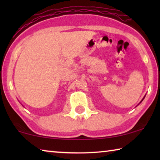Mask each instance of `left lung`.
<instances>
[{"mask_svg": "<svg viewBox=\"0 0 160 160\" xmlns=\"http://www.w3.org/2000/svg\"><path fill=\"white\" fill-rule=\"evenodd\" d=\"M145 97H143V99H142V100H141V101H140V103H139V104H140V103H141V102H142V100H143V99H144V98H145Z\"/></svg>", "mask_w": 160, "mask_h": 160, "instance_id": "obj_1", "label": "left lung"}]
</instances>
